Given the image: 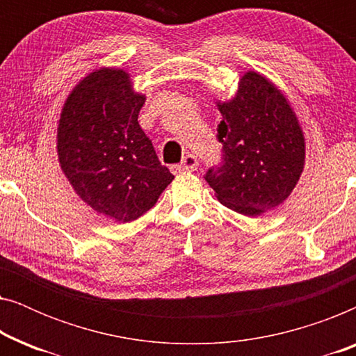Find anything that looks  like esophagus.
Returning a JSON list of instances; mask_svg holds the SVG:
<instances>
[{
  "label": "esophagus",
  "mask_w": 356,
  "mask_h": 356,
  "mask_svg": "<svg viewBox=\"0 0 356 356\" xmlns=\"http://www.w3.org/2000/svg\"><path fill=\"white\" fill-rule=\"evenodd\" d=\"M197 165H199V160L196 155L188 154L186 157L183 159V162L177 165V167H173V170L175 172H194V170L197 168Z\"/></svg>",
  "instance_id": "1"
}]
</instances>
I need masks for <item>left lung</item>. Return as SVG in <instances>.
Wrapping results in <instances>:
<instances>
[{"label": "left lung", "mask_w": 356, "mask_h": 356, "mask_svg": "<svg viewBox=\"0 0 356 356\" xmlns=\"http://www.w3.org/2000/svg\"><path fill=\"white\" fill-rule=\"evenodd\" d=\"M217 108L222 165L206 173L217 199L248 217L280 206L298 183L306 155L303 129L289 100L259 72L248 71L236 95L217 102Z\"/></svg>", "instance_id": "1"}]
</instances>
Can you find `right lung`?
Listing matches in <instances>:
<instances>
[{
    "mask_svg": "<svg viewBox=\"0 0 356 356\" xmlns=\"http://www.w3.org/2000/svg\"><path fill=\"white\" fill-rule=\"evenodd\" d=\"M144 102L128 72L100 67L71 90L58 123L63 173L87 206L115 222L139 218L175 178L138 123Z\"/></svg>",
    "mask_w": 356,
    "mask_h": 356,
    "instance_id": "1",
    "label": "right lung"
}]
</instances>
